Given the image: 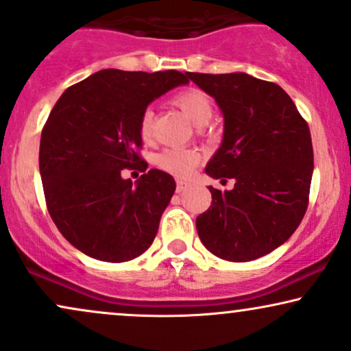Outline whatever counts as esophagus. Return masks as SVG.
Returning a JSON list of instances; mask_svg holds the SVG:
<instances>
[{"instance_id": "1", "label": "esophagus", "mask_w": 351, "mask_h": 351, "mask_svg": "<svg viewBox=\"0 0 351 351\" xmlns=\"http://www.w3.org/2000/svg\"><path fill=\"white\" fill-rule=\"evenodd\" d=\"M188 186H189V184L186 183V181H183V180L176 181V191H178V193H183Z\"/></svg>"}]
</instances>
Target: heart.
Returning <instances> with one entry per match:
<instances>
[{"label":"heart","mask_w":351,"mask_h":351,"mask_svg":"<svg viewBox=\"0 0 351 351\" xmlns=\"http://www.w3.org/2000/svg\"><path fill=\"white\" fill-rule=\"evenodd\" d=\"M173 101L196 125L208 124L210 117L214 116L213 99L209 98L208 93L197 90V88H189V90L178 93ZM152 130H154V111L147 108L141 114V121H138V134H141L142 141H150ZM199 162L201 152L191 149V147H170V149L160 152L155 157V165L160 170L178 176V178L188 176Z\"/></svg>","instance_id":"b5f03b06"}]
</instances>
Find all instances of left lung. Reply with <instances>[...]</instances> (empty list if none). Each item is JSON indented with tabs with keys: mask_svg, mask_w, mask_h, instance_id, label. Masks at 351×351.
I'll return each mask as SVG.
<instances>
[{
	"mask_svg": "<svg viewBox=\"0 0 351 351\" xmlns=\"http://www.w3.org/2000/svg\"><path fill=\"white\" fill-rule=\"evenodd\" d=\"M223 114V141L206 167L234 189L209 186L210 208L196 219L201 242L227 261L273 252L301 223L309 204L314 152L309 125L288 93L247 73H189Z\"/></svg>",
	"mask_w": 351,
	"mask_h": 351,
	"instance_id": "obj_1",
	"label": "left lung"
}]
</instances>
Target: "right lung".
<instances>
[{"mask_svg": "<svg viewBox=\"0 0 351 351\" xmlns=\"http://www.w3.org/2000/svg\"><path fill=\"white\" fill-rule=\"evenodd\" d=\"M176 70H101L66 88L40 137L39 170L50 217L69 242L91 258L121 263L154 242L176 183L162 170L137 183L122 170H147L138 155L141 114L171 88Z\"/></svg>", "mask_w": 351, "mask_h": 351, "instance_id": "1", "label": "right lung"}]
</instances>
